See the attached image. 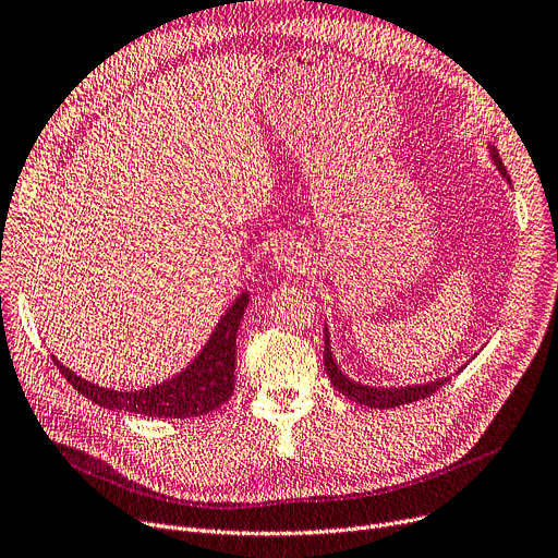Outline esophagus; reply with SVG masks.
I'll list each match as a JSON object with an SVG mask.
<instances>
[{"instance_id":"1","label":"esophagus","mask_w":558,"mask_h":558,"mask_svg":"<svg viewBox=\"0 0 558 558\" xmlns=\"http://www.w3.org/2000/svg\"><path fill=\"white\" fill-rule=\"evenodd\" d=\"M271 263L278 271H301L305 269V255L295 242L280 240L271 248Z\"/></svg>"}]
</instances>
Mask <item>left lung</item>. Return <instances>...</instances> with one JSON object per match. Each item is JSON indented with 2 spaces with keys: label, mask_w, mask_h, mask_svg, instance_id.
Masks as SVG:
<instances>
[{
  "label": "left lung",
  "mask_w": 558,
  "mask_h": 558,
  "mask_svg": "<svg viewBox=\"0 0 558 558\" xmlns=\"http://www.w3.org/2000/svg\"><path fill=\"white\" fill-rule=\"evenodd\" d=\"M489 155H492V161L494 166L498 168V172L502 174V179H507V183L511 185V179L498 157V150L494 145H489ZM475 359V354L471 356ZM323 363H325V369L329 375V381L333 384V388H337L339 392H343L345 397H350L352 401L361 403V405H367V408H397V405H403V403H411V401H420V399H426L430 397L435 390H439L444 384L451 381V377H441V379H435V381H424V384H413V386H390V388H384V386H365L361 381H354L350 379L343 369L339 367L337 359H333V352H331V341H329V329L325 325V352H323ZM469 363V361H466ZM460 365L456 369V375H460L462 369L466 367Z\"/></svg>",
  "instance_id": "1"
}]
</instances>
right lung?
Listing matches in <instances>:
<instances>
[{"label": "right lung", "instance_id": "1", "mask_svg": "<svg viewBox=\"0 0 558 558\" xmlns=\"http://www.w3.org/2000/svg\"><path fill=\"white\" fill-rule=\"evenodd\" d=\"M248 305V291H242L235 303L225 312L215 325L210 339L197 352V356L185 365L181 373L163 384L147 386L141 390H114L92 384L76 373H71L56 356L64 379L81 395L94 403L109 408V411H123L143 417H170L185 420L213 413L225 403L235 386V339L238 327L244 318Z\"/></svg>", "mask_w": 558, "mask_h": 558}]
</instances>
